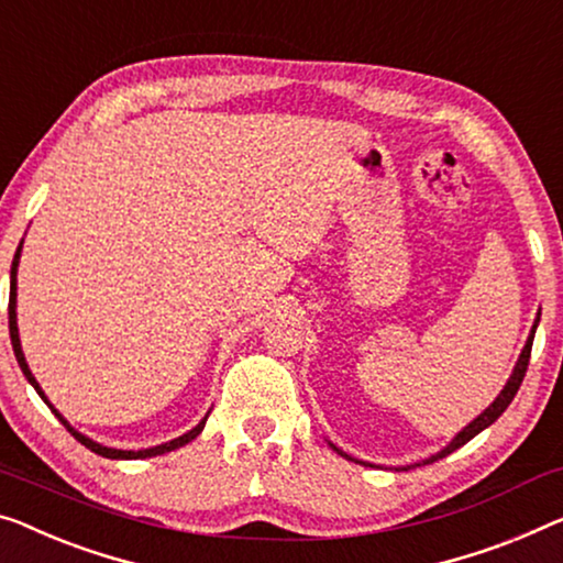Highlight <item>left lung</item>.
<instances>
[{
  "label": "left lung",
  "mask_w": 563,
  "mask_h": 563,
  "mask_svg": "<svg viewBox=\"0 0 563 563\" xmlns=\"http://www.w3.org/2000/svg\"><path fill=\"white\" fill-rule=\"evenodd\" d=\"M541 316V313H539ZM536 325H539V318H536V323H533V331H531V335H528V341H526V346H523V351H521V358H518V364H516V368H514V374H510V379H508V384L506 387H503V391L498 394V399L493 401V405L485 409V412L477 417V419H473V422H470L463 432L457 434L455 440H452L448 448H444L440 455H434L432 460H440V457H444V455H450V452H455L457 448H463L465 442H470L475 438L477 432H483L485 427L488 424H493L496 422V419L506 412L508 409V405L510 401H514V397H516V391H518V387H521V382H523V376H526V368H528V362H531V346H533V335H536ZM333 448V444H331ZM335 452H339V455H343V452L339 450V448H333ZM430 460V463H432Z\"/></svg>",
  "instance_id": "obj_1"
}]
</instances>
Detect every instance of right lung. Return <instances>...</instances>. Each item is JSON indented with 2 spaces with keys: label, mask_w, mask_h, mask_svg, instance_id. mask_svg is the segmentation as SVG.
Wrapping results in <instances>:
<instances>
[{
  "label": "right lung",
  "mask_w": 563,
  "mask_h": 563,
  "mask_svg": "<svg viewBox=\"0 0 563 563\" xmlns=\"http://www.w3.org/2000/svg\"><path fill=\"white\" fill-rule=\"evenodd\" d=\"M20 250H22V245H20ZM20 250H16V253H14V260H12V280H10V335H12V349H14L16 364H20L22 374L27 376V382L32 384V387H35V391L40 394V397L45 399V405H47L49 409H53L55 417L60 419V422L65 424V430L70 432L73 438L78 440L80 444H86V448H88L90 452H96V455H100V457H111V460H141V457H154V455H164V452H172V450H176V448H181V444H187V442L195 440L197 434L201 432V427H205L207 417L201 419V422L195 427V430H189L187 434H181V438H176V440H172V442H164V444H156V448H148V450H139V452H133V450H113V448H103V444L93 442V440H90V438H86V434L75 432L73 427L67 424V419H65L60 412H57V409H55L53 405H49L47 397H45V391L40 389L37 379H35V376H32V372H30L27 362H24V354H22V346H20V333H16V310H14V303H16V263H20Z\"/></svg>",
  "instance_id": "add662e5"
}]
</instances>
